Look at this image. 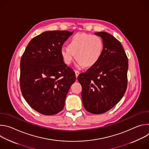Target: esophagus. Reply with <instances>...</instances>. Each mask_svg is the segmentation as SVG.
<instances>
[{"label":"esophagus","mask_w":149,"mask_h":149,"mask_svg":"<svg viewBox=\"0 0 149 149\" xmlns=\"http://www.w3.org/2000/svg\"><path fill=\"white\" fill-rule=\"evenodd\" d=\"M75 76H76V77H78V75L79 74V72L78 71L76 70V71H75Z\"/></svg>","instance_id":"1"}]
</instances>
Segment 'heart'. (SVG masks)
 Returning a JSON list of instances; mask_svg holds the SVG:
<instances>
[{
  "instance_id": "1",
  "label": "heart",
  "mask_w": 149,
  "mask_h": 149,
  "mask_svg": "<svg viewBox=\"0 0 149 149\" xmlns=\"http://www.w3.org/2000/svg\"><path fill=\"white\" fill-rule=\"evenodd\" d=\"M103 51L104 43L100 36L89 33H77L71 38L68 47L61 48V54L67 65L71 64L76 55L78 67H92L99 61Z\"/></svg>"
}]
</instances>
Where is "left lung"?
<instances>
[{
	"instance_id": "8db88e82",
	"label": "left lung",
	"mask_w": 149,
	"mask_h": 149,
	"mask_svg": "<svg viewBox=\"0 0 149 149\" xmlns=\"http://www.w3.org/2000/svg\"><path fill=\"white\" fill-rule=\"evenodd\" d=\"M104 43L101 58L78 80L82 86L83 105L87 111L100 114L115 106L123 97L127 86L129 62L120 42L105 32L94 33Z\"/></svg>"
}]
</instances>
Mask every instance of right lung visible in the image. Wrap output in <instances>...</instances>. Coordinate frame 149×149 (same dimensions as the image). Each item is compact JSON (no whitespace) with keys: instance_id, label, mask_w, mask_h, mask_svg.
Returning <instances> with one entry per match:
<instances>
[{"instance_id":"obj_1","label":"right lung","mask_w":149,"mask_h":149,"mask_svg":"<svg viewBox=\"0 0 149 149\" xmlns=\"http://www.w3.org/2000/svg\"><path fill=\"white\" fill-rule=\"evenodd\" d=\"M74 32L47 31L34 37L20 60V87L26 101L45 116L64 107L67 94L75 81L74 71L63 62L61 49Z\"/></svg>"}]
</instances>
